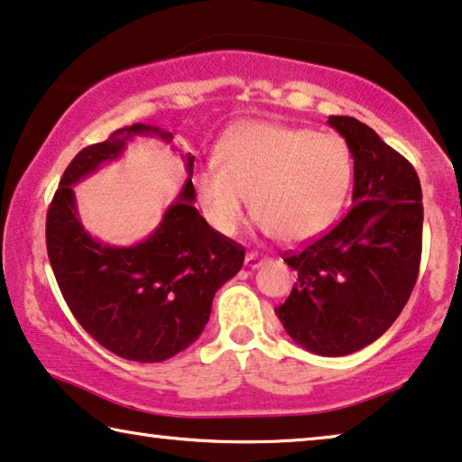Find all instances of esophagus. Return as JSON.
I'll return each mask as SVG.
<instances>
[{
    "instance_id": "1",
    "label": "esophagus",
    "mask_w": 462,
    "mask_h": 462,
    "mask_svg": "<svg viewBox=\"0 0 462 462\" xmlns=\"http://www.w3.org/2000/svg\"><path fill=\"white\" fill-rule=\"evenodd\" d=\"M263 257H261L259 253H246V257H245V265L246 267H251V270H257L259 265H263Z\"/></svg>"
}]
</instances>
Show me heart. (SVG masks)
<instances>
[{"mask_svg": "<svg viewBox=\"0 0 462 462\" xmlns=\"http://www.w3.org/2000/svg\"><path fill=\"white\" fill-rule=\"evenodd\" d=\"M353 176V153L340 134L251 122L217 144L216 168L199 170L192 184L208 222L224 236L243 228L251 201L261 230L300 243L336 222Z\"/></svg>", "mask_w": 462, "mask_h": 462, "instance_id": "b5f03b06", "label": "heart"}]
</instances>
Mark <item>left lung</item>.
I'll return each mask as SVG.
<instances>
[{"mask_svg":"<svg viewBox=\"0 0 462 462\" xmlns=\"http://www.w3.org/2000/svg\"><path fill=\"white\" fill-rule=\"evenodd\" d=\"M328 124L355 160L353 208L318 240L284 257L297 272L291 297L273 311L288 336L321 356L375 342L401 315L421 263V182L374 128L348 116Z\"/></svg>","mask_w":462,"mask_h":462,"instance_id":"1","label":"left lung"}]
</instances>
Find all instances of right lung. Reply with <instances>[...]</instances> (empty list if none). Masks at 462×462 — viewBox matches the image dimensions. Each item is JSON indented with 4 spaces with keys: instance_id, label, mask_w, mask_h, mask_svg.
<instances>
[{
    "instance_id": "right-lung-1",
    "label": "right lung",
    "mask_w": 462,
    "mask_h": 462,
    "mask_svg": "<svg viewBox=\"0 0 462 462\" xmlns=\"http://www.w3.org/2000/svg\"><path fill=\"white\" fill-rule=\"evenodd\" d=\"M139 134L171 141V133L133 124L82 149L55 190L45 238L55 280L80 326L122 359L160 363L201 336L213 297L240 272L245 249L213 230L192 205L197 195L190 153L184 157L189 178L180 195L147 238L112 246L85 230L72 187L101 163L118 160Z\"/></svg>"
}]
</instances>
